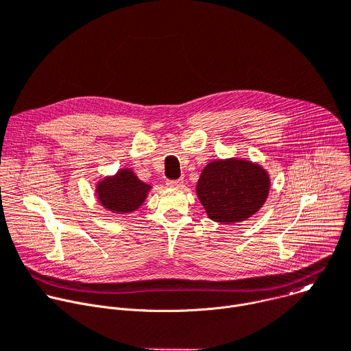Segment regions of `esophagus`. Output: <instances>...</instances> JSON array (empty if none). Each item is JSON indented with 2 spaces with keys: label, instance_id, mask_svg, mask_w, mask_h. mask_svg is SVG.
<instances>
[{
  "label": "esophagus",
  "instance_id": "34e87169",
  "mask_svg": "<svg viewBox=\"0 0 351 351\" xmlns=\"http://www.w3.org/2000/svg\"><path fill=\"white\" fill-rule=\"evenodd\" d=\"M167 184L169 187H180L183 184V180L182 179H175V180H168Z\"/></svg>",
  "mask_w": 351,
  "mask_h": 351
}]
</instances>
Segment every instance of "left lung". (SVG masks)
<instances>
[{"instance_id":"left-lung-1","label":"left lung","mask_w":351,"mask_h":351,"mask_svg":"<svg viewBox=\"0 0 351 351\" xmlns=\"http://www.w3.org/2000/svg\"><path fill=\"white\" fill-rule=\"evenodd\" d=\"M270 179L262 167L245 159L210 162L197 182V196L217 222H239L256 213L269 195Z\"/></svg>"}]
</instances>
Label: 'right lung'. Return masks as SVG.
Wrapping results in <instances>:
<instances>
[{"mask_svg":"<svg viewBox=\"0 0 351 351\" xmlns=\"http://www.w3.org/2000/svg\"><path fill=\"white\" fill-rule=\"evenodd\" d=\"M149 189L132 171L120 169L113 178L102 180L97 192L102 206L121 214L137 210L144 203Z\"/></svg>","mask_w":351,"mask_h":351,"instance_id":"1","label":"right lung"}]
</instances>
